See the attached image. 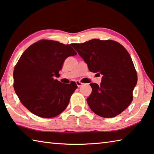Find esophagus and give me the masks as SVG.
Instances as JSON below:
<instances>
[{
	"label": "esophagus",
	"instance_id": "34e87169",
	"mask_svg": "<svg viewBox=\"0 0 154 154\" xmlns=\"http://www.w3.org/2000/svg\"><path fill=\"white\" fill-rule=\"evenodd\" d=\"M76 84H77V86H78V87L82 86V85L84 84H83L82 82H81L80 81H78V80H77V81H76Z\"/></svg>",
	"mask_w": 154,
	"mask_h": 154
}]
</instances>
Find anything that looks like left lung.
Returning a JSON list of instances; mask_svg holds the SVG:
<instances>
[{
    "label": "left lung",
    "instance_id": "1",
    "mask_svg": "<svg viewBox=\"0 0 154 154\" xmlns=\"http://www.w3.org/2000/svg\"><path fill=\"white\" fill-rule=\"evenodd\" d=\"M72 46L88 64L90 72L103 75L101 84H90L87 103L92 112L112 118L130 106L137 84V73L130 55L123 45L111 40L92 39Z\"/></svg>",
    "mask_w": 154,
    "mask_h": 154
}]
</instances>
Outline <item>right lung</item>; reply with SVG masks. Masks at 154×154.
Here are the masks:
<instances>
[{"mask_svg":"<svg viewBox=\"0 0 154 154\" xmlns=\"http://www.w3.org/2000/svg\"><path fill=\"white\" fill-rule=\"evenodd\" d=\"M72 44L41 40L24 51L14 70V88L23 106L42 118H53L64 110L77 88L55 79L68 57L77 55Z\"/></svg>","mask_w":154,"mask_h":154,"instance_id":"1","label":"right lung"}]
</instances>
